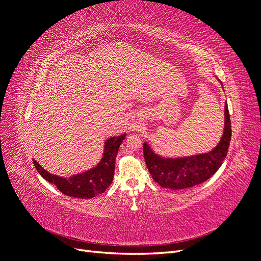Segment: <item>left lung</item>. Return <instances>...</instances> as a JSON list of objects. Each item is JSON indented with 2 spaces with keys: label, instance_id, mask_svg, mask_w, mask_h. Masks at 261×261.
Listing matches in <instances>:
<instances>
[{
  "label": "left lung",
  "instance_id": "obj_1",
  "mask_svg": "<svg viewBox=\"0 0 261 261\" xmlns=\"http://www.w3.org/2000/svg\"><path fill=\"white\" fill-rule=\"evenodd\" d=\"M218 81L220 82V80ZM231 135V120L227 102H225L223 134L215 148L208 152L193 155L168 156L153 151L145 141L144 156L147 168L155 183L161 187L175 191L191 188L209 179L222 165L230 146Z\"/></svg>",
  "mask_w": 261,
  "mask_h": 261
}]
</instances>
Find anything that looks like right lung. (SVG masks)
<instances>
[{
	"label": "right lung",
	"mask_w": 261,
	"mask_h": 261,
	"mask_svg": "<svg viewBox=\"0 0 261 261\" xmlns=\"http://www.w3.org/2000/svg\"><path fill=\"white\" fill-rule=\"evenodd\" d=\"M125 137L126 133L120 136L108 138L105 141L103 153L99 163L89 170L77 173L69 177L52 174L44 170L35 159H33V162L39 174L49 183L54 184L64 195L82 199H90L105 193L111 185L114 176L115 158Z\"/></svg>",
	"instance_id": "add662e5"
}]
</instances>
